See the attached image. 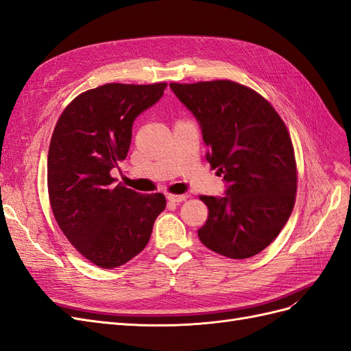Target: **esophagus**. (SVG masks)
Here are the masks:
<instances>
[{"instance_id":"34e87169","label":"esophagus","mask_w":351,"mask_h":351,"mask_svg":"<svg viewBox=\"0 0 351 351\" xmlns=\"http://www.w3.org/2000/svg\"><path fill=\"white\" fill-rule=\"evenodd\" d=\"M186 198H188V195H185V194H182V195H173V194H167V199H169V202L176 203V204H179V203L185 202Z\"/></svg>"}]
</instances>
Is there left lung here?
<instances>
[{"label":"left lung","instance_id":"left-lung-1","mask_svg":"<svg viewBox=\"0 0 351 351\" xmlns=\"http://www.w3.org/2000/svg\"><path fill=\"white\" fill-rule=\"evenodd\" d=\"M202 129L206 158L223 176V197L203 195L198 237L229 258H248L282 231L293 212L297 169L282 119L253 89L231 81L170 84Z\"/></svg>","mask_w":351,"mask_h":351}]
</instances>
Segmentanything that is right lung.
Segmentation results:
<instances>
[{
	"instance_id": "1",
	"label": "right lung",
	"mask_w": 351,
	"mask_h": 351,
	"mask_svg": "<svg viewBox=\"0 0 351 351\" xmlns=\"http://www.w3.org/2000/svg\"><path fill=\"white\" fill-rule=\"evenodd\" d=\"M167 85L107 84L76 97L60 116L48 149V194L57 223L89 262L113 269L148 244L163 194L143 195L110 176L125 160L135 119Z\"/></svg>"
}]
</instances>
